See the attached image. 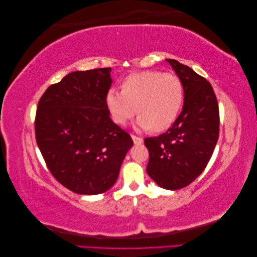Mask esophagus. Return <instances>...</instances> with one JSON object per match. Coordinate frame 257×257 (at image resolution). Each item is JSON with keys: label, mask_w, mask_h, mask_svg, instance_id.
<instances>
[{"label": "esophagus", "mask_w": 257, "mask_h": 257, "mask_svg": "<svg viewBox=\"0 0 257 257\" xmlns=\"http://www.w3.org/2000/svg\"><path fill=\"white\" fill-rule=\"evenodd\" d=\"M132 139H133V142L135 145H142L144 143V139L143 138H139V137H136L134 135H132Z\"/></svg>", "instance_id": "34e87169"}]
</instances>
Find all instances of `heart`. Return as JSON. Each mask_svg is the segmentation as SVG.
<instances>
[{
    "label": "heart",
    "instance_id": "b5f03b06",
    "mask_svg": "<svg viewBox=\"0 0 257 257\" xmlns=\"http://www.w3.org/2000/svg\"><path fill=\"white\" fill-rule=\"evenodd\" d=\"M121 89V92L110 89L106 95L108 111L119 125H125L138 113L139 128L163 132L173 125L180 113L183 85L173 73L144 71L131 74Z\"/></svg>",
    "mask_w": 257,
    "mask_h": 257
}]
</instances>
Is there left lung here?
I'll return each mask as SVG.
<instances>
[{
    "label": "left lung",
    "mask_w": 257,
    "mask_h": 257,
    "mask_svg": "<svg viewBox=\"0 0 257 257\" xmlns=\"http://www.w3.org/2000/svg\"><path fill=\"white\" fill-rule=\"evenodd\" d=\"M166 61L182 82L184 102L166 133L145 139L149 151L147 173L161 188L176 191L204 172L219 138L220 116L211 84L191 67Z\"/></svg>",
    "instance_id": "obj_1"
}]
</instances>
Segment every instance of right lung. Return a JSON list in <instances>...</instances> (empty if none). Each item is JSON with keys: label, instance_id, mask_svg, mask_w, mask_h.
I'll use <instances>...</instances> for the list:
<instances>
[{"label": "right lung", "instance_id": "right-lung-1", "mask_svg": "<svg viewBox=\"0 0 257 257\" xmlns=\"http://www.w3.org/2000/svg\"><path fill=\"white\" fill-rule=\"evenodd\" d=\"M110 72L69 73L45 91L37 106L35 135L46 164L61 184L81 195L109 190L133 146L106 106Z\"/></svg>", "mask_w": 257, "mask_h": 257}]
</instances>
